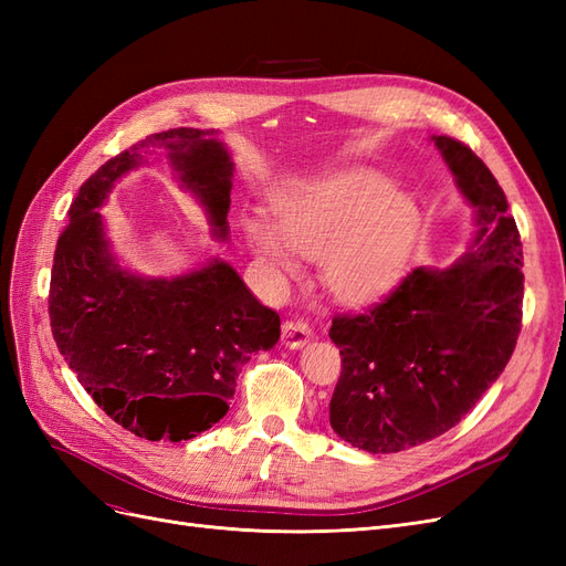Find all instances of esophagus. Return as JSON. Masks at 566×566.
<instances>
[{"label": "esophagus", "mask_w": 566, "mask_h": 566, "mask_svg": "<svg viewBox=\"0 0 566 566\" xmlns=\"http://www.w3.org/2000/svg\"><path fill=\"white\" fill-rule=\"evenodd\" d=\"M314 337L312 328L302 318H290L283 323V345L290 349H302Z\"/></svg>", "instance_id": "obj_1"}]
</instances>
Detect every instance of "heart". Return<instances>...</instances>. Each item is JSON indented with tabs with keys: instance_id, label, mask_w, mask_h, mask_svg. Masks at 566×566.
Returning a JSON list of instances; mask_svg holds the SVG:
<instances>
[{
	"instance_id": "1",
	"label": "heart",
	"mask_w": 566,
	"mask_h": 566,
	"mask_svg": "<svg viewBox=\"0 0 566 566\" xmlns=\"http://www.w3.org/2000/svg\"><path fill=\"white\" fill-rule=\"evenodd\" d=\"M273 214L276 227L256 214L243 217L262 264L293 273V252L321 260L325 287L345 304H368L391 290L422 227L418 202L368 169L302 184L276 200Z\"/></svg>"
}]
</instances>
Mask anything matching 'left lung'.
I'll return each instance as SVG.
<instances>
[{"mask_svg": "<svg viewBox=\"0 0 566 566\" xmlns=\"http://www.w3.org/2000/svg\"><path fill=\"white\" fill-rule=\"evenodd\" d=\"M474 208V235L447 269L418 266L358 316L333 318L342 373L331 427L368 453L449 432L499 380L522 328V241L503 188L472 148L432 136Z\"/></svg>", "mask_w": 566, "mask_h": 566, "instance_id": "8db88e82", "label": "left lung"}]
</instances>
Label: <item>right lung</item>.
Returning a JSON list of instances; mask_svg holds the SVG:
<instances>
[{
  "label": "right lung",
  "instance_id": "obj_1",
  "mask_svg": "<svg viewBox=\"0 0 566 566\" xmlns=\"http://www.w3.org/2000/svg\"><path fill=\"white\" fill-rule=\"evenodd\" d=\"M150 148L167 150L212 235L229 238L233 160L219 132L150 134L80 186L56 243L49 318L59 352L98 408L136 437L186 441L227 416L238 370L276 345L281 318L224 260L172 279L139 276L117 262L101 208Z\"/></svg>",
  "mask_w": 566,
  "mask_h": 566
}]
</instances>
